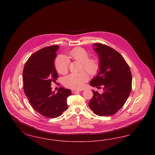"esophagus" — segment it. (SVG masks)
<instances>
[{
    "mask_svg": "<svg viewBox=\"0 0 155 155\" xmlns=\"http://www.w3.org/2000/svg\"><path fill=\"white\" fill-rule=\"evenodd\" d=\"M81 90H77V89H73L71 90V92L73 94H75L77 92H80Z\"/></svg>",
    "mask_w": 155,
    "mask_h": 155,
    "instance_id": "34e87169",
    "label": "esophagus"
}]
</instances>
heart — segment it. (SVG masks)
I'll return each instance as SVG.
<instances>
[{"mask_svg":"<svg viewBox=\"0 0 155 155\" xmlns=\"http://www.w3.org/2000/svg\"><path fill=\"white\" fill-rule=\"evenodd\" d=\"M67 57L81 63V70H86L91 75H96L100 69V63L98 59L89 58V53L85 49L77 47L67 53ZM56 70L60 74H66L68 71L69 61L64 56H59L54 61ZM89 75L86 71H82L73 73L64 78L63 84L67 88L75 89L82 88L88 80Z\"/></svg>","mask_w":155,"mask_h":155,"instance_id":"1","label":"heart"}]
</instances>
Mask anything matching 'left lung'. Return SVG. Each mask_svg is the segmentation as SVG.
Returning a JSON list of instances; mask_svg holds the SVG:
<instances>
[{"instance_id":"left-lung-1","label":"left lung","mask_w":155,"mask_h":155,"mask_svg":"<svg viewBox=\"0 0 155 155\" xmlns=\"http://www.w3.org/2000/svg\"><path fill=\"white\" fill-rule=\"evenodd\" d=\"M94 46L100 59V71L90 85L103 86L99 94L92 91L94 95L89 102V108L99 116H111L125 104L132 89L130 68L121 54L106 45L95 43Z\"/></svg>"}]
</instances>
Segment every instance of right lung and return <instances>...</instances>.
<instances>
[{
	"instance_id": "add662e5",
	"label": "right lung",
	"mask_w": 155,
	"mask_h": 155,
	"mask_svg": "<svg viewBox=\"0 0 155 155\" xmlns=\"http://www.w3.org/2000/svg\"><path fill=\"white\" fill-rule=\"evenodd\" d=\"M59 45L46 46L33 53L23 70V88L32 108L47 118H56L67 109V98L70 89L60 87L52 92L51 82L59 77L54 60Z\"/></svg>"
}]
</instances>
